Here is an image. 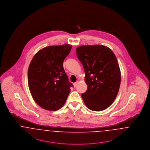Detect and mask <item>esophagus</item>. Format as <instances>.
Returning a JSON list of instances; mask_svg holds the SVG:
<instances>
[{"mask_svg":"<svg viewBox=\"0 0 150 150\" xmlns=\"http://www.w3.org/2000/svg\"><path fill=\"white\" fill-rule=\"evenodd\" d=\"M79 83V81H77L76 82H75V83H74L73 84H74V87H76V86H77V85Z\"/></svg>","mask_w":150,"mask_h":150,"instance_id":"34e87169","label":"esophagus"}]
</instances>
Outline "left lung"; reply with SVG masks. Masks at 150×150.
Listing matches in <instances>:
<instances>
[{
	"instance_id": "1",
	"label": "left lung",
	"mask_w": 150,
	"mask_h": 150,
	"mask_svg": "<svg viewBox=\"0 0 150 150\" xmlns=\"http://www.w3.org/2000/svg\"><path fill=\"white\" fill-rule=\"evenodd\" d=\"M76 51L84 69L88 88L81 97L91 110H104L114 102L120 86L117 58L110 48L102 45H81Z\"/></svg>"
}]
</instances>
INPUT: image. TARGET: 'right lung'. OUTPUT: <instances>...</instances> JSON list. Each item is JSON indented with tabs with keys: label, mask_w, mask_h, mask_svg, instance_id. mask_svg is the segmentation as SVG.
<instances>
[{
	"label": "right lung",
	"mask_w": 150,
	"mask_h": 150,
	"mask_svg": "<svg viewBox=\"0 0 150 150\" xmlns=\"http://www.w3.org/2000/svg\"><path fill=\"white\" fill-rule=\"evenodd\" d=\"M72 45L66 44L39 50L29 65L28 79L31 94L45 110L57 111L67 98L72 86L64 72L63 62Z\"/></svg>",
	"instance_id": "obj_1"
}]
</instances>
